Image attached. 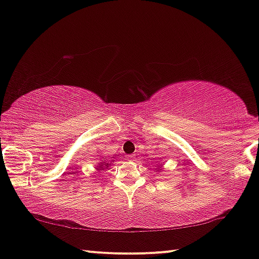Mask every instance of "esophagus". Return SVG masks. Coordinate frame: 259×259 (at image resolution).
I'll use <instances>...</instances> for the list:
<instances>
[{
	"label": "esophagus",
	"instance_id": "34e87169",
	"mask_svg": "<svg viewBox=\"0 0 259 259\" xmlns=\"http://www.w3.org/2000/svg\"><path fill=\"white\" fill-rule=\"evenodd\" d=\"M126 158H127V160H128V161H133L134 160V155H132V154H128Z\"/></svg>",
	"mask_w": 259,
	"mask_h": 259
}]
</instances>
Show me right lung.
Instances as JSON below:
<instances>
[{"label": "right lung", "instance_id": "obj_1", "mask_svg": "<svg viewBox=\"0 0 259 259\" xmlns=\"http://www.w3.org/2000/svg\"><path fill=\"white\" fill-rule=\"evenodd\" d=\"M105 165V162H104V164H102V166H104Z\"/></svg>", "mask_w": 259, "mask_h": 259}]
</instances>
